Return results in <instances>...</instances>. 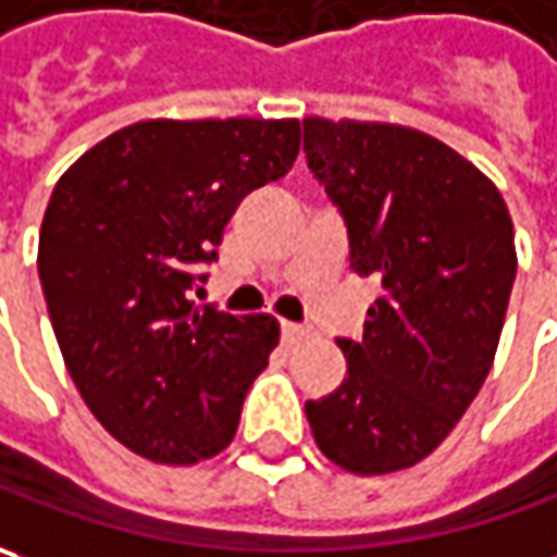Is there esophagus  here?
<instances>
[{
  "mask_svg": "<svg viewBox=\"0 0 557 557\" xmlns=\"http://www.w3.org/2000/svg\"><path fill=\"white\" fill-rule=\"evenodd\" d=\"M280 330H283V343H286V346H296V343H302L305 336L311 333L308 326L289 324V321H283V326H280Z\"/></svg>",
  "mask_w": 557,
  "mask_h": 557,
  "instance_id": "1",
  "label": "esophagus"
}]
</instances>
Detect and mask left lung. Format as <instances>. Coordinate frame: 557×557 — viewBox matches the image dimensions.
<instances>
[{"instance_id":"8db88e82","label":"left lung","mask_w":557,"mask_h":557,"mask_svg":"<svg viewBox=\"0 0 557 557\" xmlns=\"http://www.w3.org/2000/svg\"><path fill=\"white\" fill-rule=\"evenodd\" d=\"M305 158L349 231L351 271L380 280L364 336L336 339L346 380L305 401L314 443L374 476L423 461L493 368L518 274L496 183L433 136L305 117Z\"/></svg>"}]
</instances>
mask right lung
Here are the masks:
<instances>
[{
  "label": "right lung",
  "mask_w": 557,
  "mask_h": 557,
  "mask_svg": "<svg viewBox=\"0 0 557 557\" xmlns=\"http://www.w3.org/2000/svg\"><path fill=\"white\" fill-rule=\"evenodd\" d=\"M293 117L139 121L55 183L39 283L67 374L117 443L158 465L231 446L243 399L280 339L271 314L196 308L236 206L299 156Z\"/></svg>",
  "instance_id": "right-lung-1"
}]
</instances>
